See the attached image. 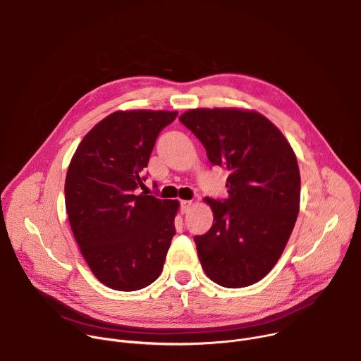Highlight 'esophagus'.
I'll use <instances>...</instances> for the list:
<instances>
[{"label": "esophagus", "mask_w": 361, "mask_h": 361, "mask_svg": "<svg viewBox=\"0 0 361 361\" xmlns=\"http://www.w3.org/2000/svg\"><path fill=\"white\" fill-rule=\"evenodd\" d=\"M191 205H192V201H181V213L184 214V213H187L190 209H191Z\"/></svg>", "instance_id": "esophagus-1"}]
</instances>
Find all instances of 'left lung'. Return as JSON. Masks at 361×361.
<instances>
[{
    "label": "left lung",
    "mask_w": 361,
    "mask_h": 361,
    "mask_svg": "<svg viewBox=\"0 0 361 361\" xmlns=\"http://www.w3.org/2000/svg\"><path fill=\"white\" fill-rule=\"evenodd\" d=\"M180 121L210 163L230 173L228 198H204L214 216L209 233L194 237L204 273L228 288L260 281L281 257L300 212V170L290 142L254 110L194 109Z\"/></svg>",
    "instance_id": "8db88e82"
}]
</instances>
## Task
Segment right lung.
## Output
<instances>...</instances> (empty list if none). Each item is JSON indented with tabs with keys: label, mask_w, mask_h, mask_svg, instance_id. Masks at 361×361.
I'll list each match as a JSON object with an SVG mask.
<instances>
[{
	"label": "right lung",
	"mask_w": 361,
	"mask_h": 361,
	"mask_svg": "<svg viewBox=\"0 0 361 361\" xmlns=\"http://www.w3.org/2000/svg\"><path fill=\"white\" fill-rule=\"evenodd\" d=\"M177 111H116L77 147L66 177V209L92 274L118 291L156 281L176 234L180 202L147 192L142 169L160 131Z\"/></svg>",
	"instance_id": "1"
}]
</instances>
